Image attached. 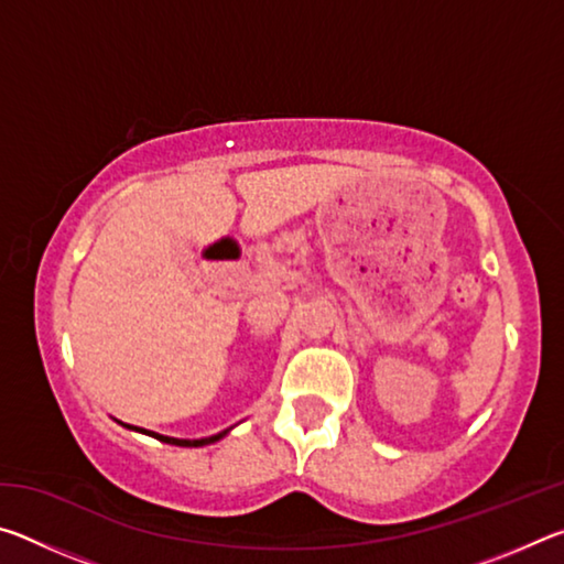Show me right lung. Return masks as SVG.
Here are the masks:
<instances>
[{"label":"right lung","instance_id":"right-lung-1","mask_svg":"<svg viewBox=\"0 0 564 564\" xmlns=\"http://www.w3.org/2000/svg\"><path fill=\"white\" fill-rule=\"evenodd\" d=\"M141 433H149V431H141ZM149 435H154V437H159L161 443H169V445H181V447H202V445H208V443H216L218 437H224V435H226V431H224V433H218V435H212V437H202V441H178V437H166V435H159V433H149Z\"/></svg>","mask_w":564,"mask_h":564}]
</instances>
